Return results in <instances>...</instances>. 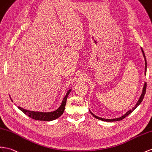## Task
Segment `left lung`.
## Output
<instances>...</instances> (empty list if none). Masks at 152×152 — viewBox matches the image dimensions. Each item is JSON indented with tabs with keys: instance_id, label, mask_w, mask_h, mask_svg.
<instances>
[{
	"instance_id": "8db88e82",
	"label": "left lung",
	"mask_w": 152,
	"mask_h": 152,
	"mask_svg": "<svg viewBox=\"0 0 152 152\" xmlns=\"http://www.w3.org/2000/svg\"><path fill=\"white\" fill-rule=\"evenodd\" d=\"M141 50H142V55H143V56H144V58H145V75H146V57H145V53H144V51H143V50H142V48H141ZM146 83H145V85H144V87H143V89H142V94H141V96H140V98H139V100L137 101V104H136V105H135V107H133V109H132V110H129L128 112H126V114H125L124 116H121V117H120V118H114V119H105V118H100V117H98V116H95V114H93L91 111H90L89 110V112H90V113H91L92 115L95 117V118H96V119H98V120H102V121H108V122H111V121H120V120H122L123 119H124L125 117H126L128 115H129V114L132 113L133 110L136 109L137 107L141 103V102L142 101V100H143V98H144V96H145V93H146Z\"/></svg>"
}]
</instances>
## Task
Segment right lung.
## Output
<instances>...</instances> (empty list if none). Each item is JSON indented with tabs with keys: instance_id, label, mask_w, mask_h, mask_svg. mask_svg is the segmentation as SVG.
Returning <instances> with one entry per match:
<instances>
[{
	"instance_id": "obj_1",
	"label": "right lung",
	"mask_w": 152,
	"mask_h": 152,
	"mask_svg": "<svg viewBox=\"0 0 152 152\" xmlns=\"http://www.w3.org/2000/svg\"><path fill=\"white\" fill-rule=\"evenodd\" d=\"M72 91V89H69V91L67 92L66 94V96H65L63 98V100L62 102V104H61V106L59 107L55 111L53 112H50V113H43V112H36V111H31V110H27L26 109H24L18 106V108L20 109L24 113L27 114L28 116H29L30 118L34 119V120H40V121H52L60 117L62 114L64 113V110L65 109V105H66V100H67V98L69 95V93H70ZM11 98V97H10ZM11 101L12 99H11Z\"/></svg>"
}]
</instances>
